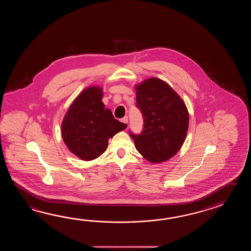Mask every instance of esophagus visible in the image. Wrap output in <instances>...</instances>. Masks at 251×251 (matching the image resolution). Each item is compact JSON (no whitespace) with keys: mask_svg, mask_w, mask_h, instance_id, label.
<instances>
[{"mask_svg":"<svg viewBox=\"0 0 251 251\" xmlns=\"http://www.w3.org/2000/svg\"><path fill=\"white\" fill-rule=\"evenodd\" d=\"M121 122L124 124H126L127 125L128 123V118L127 117H124L122 119H121Z\"/></svg>","mask_w":251,"mask_h":251,"instance_id":"34e87169","label":"esophagus"}]
</instances>
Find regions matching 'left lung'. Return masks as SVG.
Listing matches in <instances>:
<instances>
[{
    "label": "left lung",
    "instance_id": "1",
    "mask_svg": "<svg viewBox=\"0 0 251 251\" xmlns=\"http://www.w3.org/2000/svg\"><path fill=\"white\" fill-rule=\"evenodd\" d=\"M135 90L144 128L140 134L130 133V136L148 161H166L180 150L187 136L189 115L186 104L171 86L158 78L144 80Z\"/></svg>",
    "mask_w": 251,
    "mask_h": 251
}]
</instances>
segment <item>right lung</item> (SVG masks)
I'll list each match as a JSON object with an SVG mask.
<instances>
[{
	"label": "right lung",
	"instance_id": "add662e5",
	"mask_svg": "<svg viewBox=\"0 0 251 251\" xmlns=\"http://www.w3.org/2000/svg\"><path fill=\"white\" fill-rule=\"evenodd\" d=\"M101 87L81 91L70 106L62 123V137L71 152L80 160H95L106 151L108 138L127 125L113 117L102 102Z\"/></svg>",
	"mask_w": 251,
	"mask_h": 251
}]
</instances>
